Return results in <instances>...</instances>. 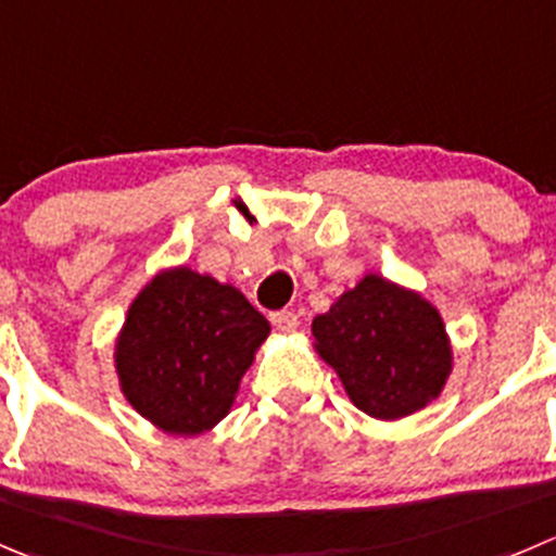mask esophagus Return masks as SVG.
Instances as JSON below:
<instances>
[{
	"label": "esophagus",
	"mask_w": 556,
	"mask_h": 556,
	"mask_svg": "<svg viewBox=\"0 0 556 556\" xmlns=\"http://www.w3.org/2000/svg\"><path fill=\"white\" fill-rule=\"evenodd\" d=\"M271 323H274V328H277V331H282V333H293L295 328H299V317H295L293 312H288V309L271 312Z\"/></svg>",
	"instance_id": "esophagus-1"
}]
</instances>
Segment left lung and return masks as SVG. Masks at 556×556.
Returning a JSON list of instances; mask_svg holds the SVG:
<instances>
[{"label": "left lung", "instance_id": "obj_1", "mask_svg": "<svg viewBox=\"0 0 556 556\" xmlns=\"http://www.w3.org/2000/svg\"><path fill=\"white\" fill-rule=\"evenodd\" d=\"M312 337L350 402L377 421L427 407L454 369L438 306L380 274H366L317 315Z\"/></svg>", "mask_w": 556, "mask_h": 556}]
</instances>
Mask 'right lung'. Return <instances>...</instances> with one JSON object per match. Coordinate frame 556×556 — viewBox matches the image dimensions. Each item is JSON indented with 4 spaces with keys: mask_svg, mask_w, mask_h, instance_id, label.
Segmentation results:
<instances>
[{
    "mask_svg": "<svg viewBox=\"0 0 556 556\" xmlns=\"http://www.w3.org/2000/svg\"><path fill=\"white\" fill-rule=\"evenodd\" d=\"M268 333L266 317L233 285L165 268L124 317L113 353L118 386L149 424L195 438L230 413Z\"/></svg>",
    "mask_w": 556,
    "mask_h": 556,
    "instance_id": "right-lung-1",
    "label": "right lung"
}]
</instances>
